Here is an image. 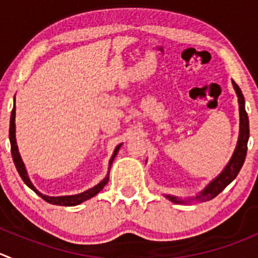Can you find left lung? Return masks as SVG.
Returning <instances> with one entry per match:
<instances>
[{"instance_id": "obj_1", "label": "left lung", "mask_w": 258, "mask_h": 258, "mask_svg": "<svg viewBox=\"0 0 258 258\" xmlns=\"http://www.w3.org/2000/svg\"><path fill=\"white\" fill-rule=\"evenodd\" d=\"M233 88L236 91L237 97H238V104H239V136H238V142H237L236 150H234L233 155H232L231 160H229L228 164L226 165V167L223 169V171L218 175L214 180H212L206 187H204L203 191H201L198 196L192 197L189 199H182L176 198V197L172 196H165L169 201L174 202V203L179 204H187L190 202H208L212 201L213 198H216L219 192L223 191L224 187L227 185L231 184L236 176L238 175L239 170H241L242 165H243L244 159H246L247 154V142H248L249 137V122H248V116H247L246 107H244V97L242 94L241 88L237 86L234 82Z\"/></svg>"}]
</instances>
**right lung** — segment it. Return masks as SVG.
<instances>
[{"instance_id":"right-lung-1","label":"right lung","mask_w":258,"mask_h":258,"mask_svg":"<svg viewBox=\"0 0 258 258\" xmlns=\"http://www.w3.org/2000/svg\"><path fill=\"white\" fill-rule=\"evenodd\" d=\"M15 114H16V107L14 106V108H12V112H11V121H10V142H11V154H12V159H14V162H15V166H16L17 171H19L20 176H21V179L24 180L25 184H26L30 189L34 190L37 196L41 197L45 202H47V203H50V204H54V206L74 207V206H78V204L83 203V202L88 201V199H91L92 197L97 196V194H98V192L101 191L104 186H106V184L108 182V180H109V175H107V176L104 177V179L102 180L99 184H97L96 186L91 187V189L86 190V191L81 192V194H76V196L49 197V196H44V194H41V192H40L39 190H37L36 187L32 185L31 180H30L29 176H27L26 167H25V164L22 162L21 156H20L19 147H17V144H16V135H15V132H16L15 131ZM121 145H118V146L114 149L113 155H112L111 160H109V169H111V164L113 162L114 157H116V155H117V152H118Z\"/></svg>"}]
</instances>
